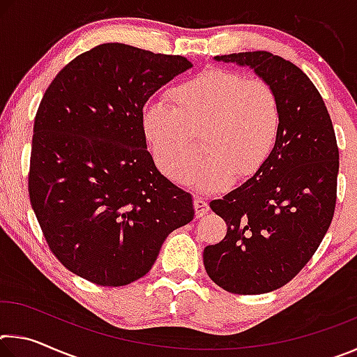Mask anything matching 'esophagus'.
<instances>
[{
	"label": "esophagus",
	"mask_w": 357,
	"mask_h": 357,
	"mask_svg": "<svg viewBox=\"0 0 357 357\" xmlns=\"http://www.w3.org/2000/svg\"><path fill=\"white\" fill-rule=\"evenodd\" d=\"M193 208H195V214L197 217H203L204 214H208L209 211V204L208 202L204 200L202 197H195V200H193Z\"/></svg>",
	"instance_id": "obj_1"
}]
</instances>
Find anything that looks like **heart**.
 I'll use <instances>...</instances> for the list:
<instances>
[{
    "instance_id": "obj_1",
    "label": "heart",
    "mask_w": 357,
    "mask_h": 357,
    "mask_svg": "<svg viewBox=\"0 0 357 357\" xmlns=\"http://www.w3.org/2000/svg\"><path fill=\"white\" fill-rule=\"evenodd\" d=\"M168 99L172 105L153 102L143 108L142 130L157 168L174 183L190 178L200 189L215 192L238 173L255 176L273 157L282 107L268 82L211 69L172 88ZM198 135L208 154L196 167Z\"/></svg>"
}]
</instances>
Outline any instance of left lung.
I'll return each mask as SVG.
<instances>
[{
    "instance_id": "left-lung-1",
    "label": "left lung",
    "mask_w": 357,
    "mask_h": 357,
    "mask_svg": "<svg viewBox=\"0 0 357 357\" xmlns=\"http://www.w3.org/2000/svg\"><path fill=\"white\" fill-rule=\"evenodd\" d=\"M215 59L249 66L275 89L282 130L268 164L209 203L227 236L204 247V269L228 293H269L298 275L328 233L337 202L335 132L321 94L298 66L261 50Z\"/></svg>"
}]
</instances>
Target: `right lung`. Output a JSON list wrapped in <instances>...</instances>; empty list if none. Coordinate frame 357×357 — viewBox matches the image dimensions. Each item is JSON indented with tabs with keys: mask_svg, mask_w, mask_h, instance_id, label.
I'll use <instances>...</instances> for the list:
<instances>
[{
	"mask_svg": "<svg viewBox=\"0 0 357 357\" xmlns=\"http://www.w3.org/2000/svg\"><path fill=\"white\" fill-rule=\"evenodd\" d=\"M192 68L184 56L102 44L58 72L34 118L28 192L45 241L70 273L123 287L149 273L192 195L157 170L142 112Z\"/></svg>",
	"mask_w": 357,
	"mask_h": 357,
	"instance_id": "1",
	"label": "right lung"
}]
</instances>
